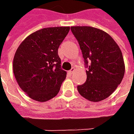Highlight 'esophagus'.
I'll return each mask as SVG.
<instances>
[{"label":"esophagus","instance_id":"obj_1","mask_svg":"<svg viewBox=\"0 0 134 134\" xmlns=\"http://www.w3.org/2000/svg\"><path fill=\"white\" fill-rule=\"evenodd\" d=\"M74 72H75V68H72V69L69 71V73H70V75H72L73 73H74Z\"/></svg>","mask_w":134,"mask_h":134}]
</instances>
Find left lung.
<instances>
[{
	"instance_id": "left-lung-1",
	"label": "left lung",
	"mask_w": 134,
	"mask_h": 134,
	"mask_svg": "<svg viewBox=\"0 0 134 134\" xmlns=\"http://www.w3.org/2000/svg\"><path fill=\"white\" fill-rule=\"evenodd\" d=\"M86 65L87 80L77 86L79 93L92 102L108 98L121 84L125 74L121 50L105 31L91 26H72Z\"/></svg>"
}]
</instances>
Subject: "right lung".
<instances>
[{"instance_id": "1", "label": "right lung", "mask_w": 134, "mask_h": 134, "mask_svg": "<svg viewBox=\"0 0 134 134\" xmlns=\"http://www.w3.org/2000/svg\"><path fill=\"white\" fill-rule=\"evenodd\" d=\"M70 29V26L41 29L28 36L16 49L14 76L30 98L46 102L58 94L67 76L61 69L58 48Z\"/></svg>"}]
</instances>
